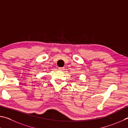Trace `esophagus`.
I'll list each match as a JSON object with an SVG mask.
<instances>
[{"mask_svg":"<svg viewBox=\"0 0 128 128\" xmlns=\"http://www.w3.org/2000/svg\"><path fill=\"white\" fill-rule=\"evenodd\" d=\"M58 70L60 71H63L64 70V68H58Z\"/></svg>","mask_w":128,"mask_h":128,"instance_id":"34e87169","label":"esophagus"}]
</instances>
